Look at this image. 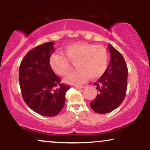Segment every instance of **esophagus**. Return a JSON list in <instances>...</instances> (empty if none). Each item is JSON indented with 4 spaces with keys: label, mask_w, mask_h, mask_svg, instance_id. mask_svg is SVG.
<instances>
[{
    "label": "esophagus",
    "mask_w": 150,
    "mask_h": 150,
    "mask_svg": "<svg viewBox=\"0 0 150 150\" xmlns=\"http://www.w3.org/2000/svg\"><path fill=\"white\" fill-rule=\"evenodd\" d=\"M75 87L76 89H82V88H84V87H85V86H82V85H81V86H75Z\"/></svg>",
    "instance_id": "34e87169"
}]
</instances>
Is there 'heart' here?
Instances as JSON below:
<instances>
[{
	"label": "heart",
	"instance_id": "1",
	"mask_svg": "<svg viewBox=\"0 0 150 150\" xmlns=\"http://www.w3.org/2000/svg\"><path fill=\"white\" fill-rule=\"evenodd\" d=\"M67 59L54 53L50 56L51 69L58 75H65L71 69L70 63L76 65L77 70L65 78V82L72 85H80L87 79H97L106 71L108 63V53L102 46L79 43L67 46L64 49Z\"/></svg>",
	"mask_w": 150,
	"mask_h": 150
}]
</instances>
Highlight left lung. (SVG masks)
Returning a JSON list of instances; mask_svg holds the SVG:
<instances>
[{
	"mask_svg": "<svg viewBox=\"0 0 150 150\" xmlns=\"http://www.w3.org/2000/svg\"><path fill=\"white\" fill-rule=\"evenodd\" d=\"M109 64L105 73L94 84L99 91L90 106L97 113H109L118 108L124 100L128 82V68L121 53L109 44Z\"/></svg>",
	"mask_w": 150,
	"mask_h": 150,
	"instance_id": "8db88e82",
	"label": "left lung"
}]
</instances>
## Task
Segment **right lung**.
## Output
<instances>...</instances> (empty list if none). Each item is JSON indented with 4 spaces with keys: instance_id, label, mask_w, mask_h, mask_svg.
<instances>
[{
    "instance_id": "add662e5",
    "label": "right lung",
    "mask_w": 150,
    "mask_h": 150,
    "mask_svg": "<svg viewBox=\"0 0 150 150\" xmlns=\"http://www.w3.org/2000/svg\"><path fill=\"white\" fill-rule=\"evenodd\" d=\"M54 43L43 44L30 50L19 68V82L24 101L31 109L44 116H56L65 102L69 85L51 69L49 58L54 51Z\"/></svg>"
}]
</instances>
